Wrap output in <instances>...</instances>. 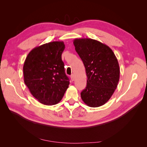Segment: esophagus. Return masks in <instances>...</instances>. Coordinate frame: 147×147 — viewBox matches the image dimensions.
<instances>
[{
	"label": "esophagus",
	"instance_id": "obj_1",
	"mask_svg": "<svg viewBox=\"0 0 147 147\" xmlns=\"http://www.w3.org/2000/svg\"><path fill=\"white\" fill-rule=\"evenodd\" d=\"M71 80L72 82H73V81L74 80V74H72V75L71 76Z\"/></svg>",
	"mask_w": 147,
	"mask_h": 147
}]
</instances>
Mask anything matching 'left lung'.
I'll return each instance as SVG.
<instances>
[{
  "label": "left lung",
  "instance_id": "8db88e82",
  "mask_svg": "<svg viewBox=\"0 0 147 147\" xmlns=\"http://www.w3.org/2000/svg\"><path fill=\"white\" fill-rule=\"evenodd\" d=\"M73 43L88 78L81 97L89 107L104 105L113 95L119 80L120 68L114 53L104 43L91 38H76Z\"/></svg>",
  "mask_w": 147,
  "mask_h": 147
}]
</instances>
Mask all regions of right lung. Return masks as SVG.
<instances>
[{"mask_svg":"<svg viewBox=\"0 0 147 147\" xmlns=\"http://www.w3.org/2000/svg\"><path fill=\"white\" fill-rule=\"evenodd\" d=\"M64 49L63 42L45 43L32 49L24 61V83L44 105L58 104L69 85L61 57Z\"/></svg>","mask_w":147,"mask_h":147,"instance_id":"add662e5","label":"right lung"}]
</instances>
